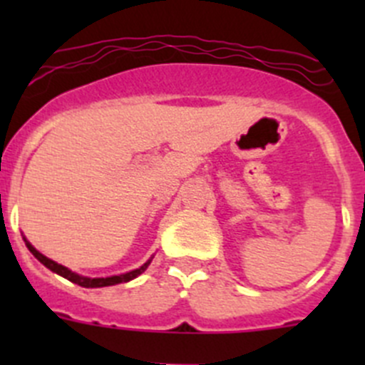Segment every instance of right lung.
Returning <instances> with one entry per match:
<instances>
[{"label": "right lung", "mask_w": 365, "mask_h": 365, "mask_svg": "<svg viewBox=\"0 0 365 365\" xmlns=\"http://www.w3.org/2000/svg\"><path fill=\"white\" fill-rule=\"evenodd\" d=\"M26 242V240H24ZM26 247L29 249V252L33 254V256L36 257V259L40 261L42 264H46L49 270L56 272L58 275H61V277L68 279L70 282H73V284H79L83 286V288H102V286H113V284H120V282H128L132 281V279H135L138 275H141L143 272L148 268L150 261H146L145 264H143L141 268H138V270H132L128 272V274H121V275H113V277H101V279H90V277H83V275H77L73 274V272H70L68 268H65L63 264H58L56 261L49 259V257H46L43 254H40L38 251H36L35 247H33L29 242H26Z\"/></svg>", "instance_id": "add662e5"}]
</instances>
